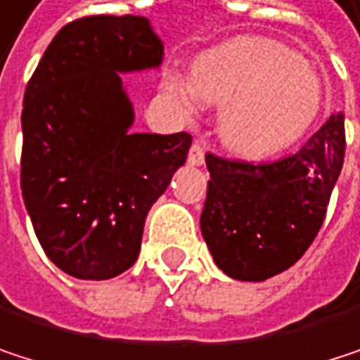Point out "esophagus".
<instances>
[{
  "mask_svg": "<svg viewBox=\"0 0 360 360\" xmlns=\"http://www.w3.org/2000/svg\"><path fill=\"white\" fill-rule=\"evenodd\" d=\"M188 163L191 165H203L205 163V153H203V146L199 144V142H195L193 146H191V153H188Z\"/></svg>",
  "mask_w": 360,
  "mask_h": 360,
  "instance_id": "obj_1",
  "label": "esophagus"
}]
</instances>
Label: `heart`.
Instances as JSON below:
<instances>
[{
    "mask_svg": "<svg viewBox=\"0 0 360 360\" xmlns=\"http://www.w3.org/2000/svg\"><path fill=\"white\" fill-rule=\"evenodd\" d=\"M165 91L182 115L199 98L222 102L218 134L239 153H264L300 136L321 106L316 73L289 48L262 37L229 41L199 60L191 79L167 77Z\"/></svg>",
    "mask_w": 360,
    "mask_h": 360,
    "instance_id": "b5f03b06",
    "label": "heart"
}]
</instances>
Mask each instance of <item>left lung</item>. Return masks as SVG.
<instances>
[{
    "label": "left lung",
    "instance_id": "1",
    "mask_svg": "<svg viewBox=\"0 0 360 360\" xmlns=\"http://www.w3.org/2000/svg\"><path fill=\"white\" fill-rule=\"evenodd\" d=\"M344 148V117L331 115L302 148L269 163L207 155L199 224L218 269L258 283L293 266L325 220Z\"/></svg>",
    "mask_w": 360,
    "mask_h": 360
}]
</instances>
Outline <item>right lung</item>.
<instances>
[{
	"instance_id": "right-lung-1",
	"label": "right lung",
	"mask_w": 360,
	"mask_h": 360,
	"mask_svg": "<svg viewBox=\"0 0 360 360\" xmlns=\"http://www.w3.org/2000/svg\"><path fill=\"white\" fill-rule=\"evenodd\" d=\"M163 46L142 16L63 27L22 102L20 186L46 256L75 278L134 266L146 216L184 165L191 134H134L121 75L159 69Z\"/></svg>"
}]
</instances>
